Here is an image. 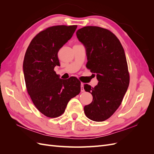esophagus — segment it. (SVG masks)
<instances>
[{
    "instance_id": "34e87169",
    "label": "esophagus",
    "mask_w": 154,
    "mask_h": 154,
    "mask_svg": "<svg viewBox=\"0 0 154 154\" xmlns=\"http://www.w3.org/2000/svg\"><path fill=\"white\" fill-rule=\"evenodd\" d=\"M84 87H83V83H81V92H84Z\"/></svg>"
}]
</instances>
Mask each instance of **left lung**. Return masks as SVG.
<instances>
[{"instance_id":"8db88e82","label":"left lung","mask_w":154,"mask_h":154,"mask_svg":"<svg viewBox=\"0 0 154 154\" xmlns=\"http://www.w3.org/2000/svg\"><path fill=\"white\" fill-rule=\"evenodd\" d=\"M76 36L85 47L86 67L96 74L98 80L94 87L84 85L93 97L92 103L84 106V112L88 119L103 122L118 109L129 85L125 51L114 33L100 27H83Z\"/></svg>"}]
</instances>
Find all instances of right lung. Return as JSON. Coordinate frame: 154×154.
<instances>
[{
	"label": "right lung",
	"instance_id": "right-lung-1",
	"mask_svg": "<svg viewBox=\"0 0 154 154\" xmlns=\"http://www.w3.org/2000/svg\"><path fill=\"white\" fill-rule=\"evenodd\" d=\"M76 28L74 25L49 27L34 37L25 54L23 72L27 92L36 109L49 118L61 116L69 100L81 91L76 77L62 80L54 71L60 66V49Z\"/></svg>",
	"mask_w": 154,
	"mask_h": 154
}]
</instances>
